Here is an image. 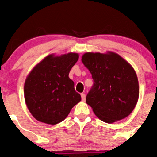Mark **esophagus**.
<instances>
[{
	"label": "esophagus",
	"mask_w": 157,
	"mask_h": 157,
	"mask_svg": "<svg viewBox=\"0 0 157 157\" xmlns=\"http://www.w3.org/2000/svg\"><path fill=\"white\" fill-rule=\"evenodd\" d=\"M81 96H82V100L83 102H84L85 100H86V95H85V94L82 93L81 94Z\"/></svg>",
	"instance_id": "34e87169"
}]
</instances>
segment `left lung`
I'll list each match as a JSON object with an SVG mask.
<instances>
[{"label":"left lung","instance_id":"left-lung-1","mask_svg":"<svg viewBox=\"0 0 157 157\" xmlns=\"http://www.w3.org/2000/svg\"><path fill=\"white\" fill-rule=\"evenodd\" d=\"M82 61L94 81L86 102L94 114L109 124L128 117L139 97L138 80L133 67L111 52H87L82 56Z\"/></svg>","mask_w":157,"mask_h":157}]
</instances>
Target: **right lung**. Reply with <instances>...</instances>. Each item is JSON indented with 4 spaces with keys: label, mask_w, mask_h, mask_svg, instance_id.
<instances>
[{
    "label": "right lung",
    "mask_w": 157,
    "mask_h": 157,
    "mask_svg": "<svg viewBox=\"0 0 157 157\" xmlns=\"http://www.w3.org/2000/svg\"><path fill=\"white\" fill-rule=\"evenodd\" d=\"M78 59L77 53L46 57L29 73L25 82L27 107L35 119L55 125L63 121L82 100L69 78Z\"/></svg>",
    "instance_id": "add662e5"
}]
</instances>
